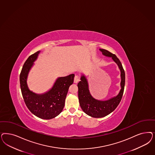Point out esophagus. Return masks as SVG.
Returning <instances> with one entry per match:
<instances>
[{
  "label": "esophagus",
  "mask_w": 155,
  "mask_h": 155,
  "mask_svg": "<svg viewBox=\"0 0 155 155\" xmlns=\"http://www.w3.org/2000/svg\"><path fill=\"white\" fill-rule=\"evenodd\" d=\"M79 79H80L79 76L77 75H75V78H74V83H78L79 82Z\"/></svg>",
  "instance_id": "34e87169"
}]
</instances>
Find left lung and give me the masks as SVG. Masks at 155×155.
I'll use <instances>...</instances> for the list:
<instances>
[{
    "label": "left lung",
    "mask_w": 155,
    "mask_h": 155,
    "mask_svg": "<svg viewBox=\"0 0 155 155\" xmlns=\"http://www.w3.org/2000/svg\"><path fill=\"white\" fill-rule=\"evenodd\" d=\"M102 54L111 58L118 66L120 71V89L119 94L109 99L100 100L94 98L90 93L89 84L87 77L81 74L80 81L78 84L79 104L82 110L87 115L92 117L100 118L109 115L116 108L120 103L124 92L125 85V72L119 59L114 54L107 50L99 49Z\"/></svg>",
    "instance_id": "left-lung-1"
}]
</instances>
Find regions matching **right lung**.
<instances>
[{
    "instance_id": "add662e5",
    "label": "right lung",
    "mask_w": 155,
    "mask_h": 155,
    "mask_svg": "<svg viewBox=\"0 0 155 155\" xmlns=\"http://www.w3.org/2000/svg\"><path fill=\"white\" fill-rule=\"evenodd\" d=\"M40 51L31 55L25 61L20 75V88L25 105L34 115L42 119L49 120L60 114L63 110L66 96L75 75L59 77L52 87L43 94H36L29 89L27 78Z\"/></svg>"
}]
</instances>
